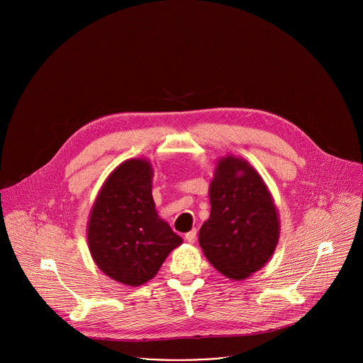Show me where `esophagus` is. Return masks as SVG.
<instances>
[{"label":"esophagus","mask_w":363,"mask_h":363,"mask_svg":"<svg viewBox=\"0 0 363 363\" xmlns=\"http://www.w3.org/2000/svg\"><path fill=\"white\" fill-rule=\"evenodd\" d=\"M185 240L189 242V244H194L195 240H196V230H191L189 233L185 234Z\"/></svg>","instance_id":"1"}]
</instances>
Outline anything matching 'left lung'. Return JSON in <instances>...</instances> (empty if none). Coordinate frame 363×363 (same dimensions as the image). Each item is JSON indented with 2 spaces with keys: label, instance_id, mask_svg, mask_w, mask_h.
Instances as JSON below:
<instances>
[{
  "label": "left lung",
  "instance_id": "obj_1",
  "mask_svg": "<svg viewBox=\"0 0 363 363\" xmlns=\"http://www.w3.org/2000/svg\"><path fill=\"white\" fill-rule=\"evenodd\" d=\"M211 213L199 230L203 255L221 274L244 280L270 260L280 237L274 199L254 167L227 155L217 161Z\"/></svg>",
  "mask_w": 363,
  "mask_h": 363
}]
</instances>
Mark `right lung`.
<instances>
[{
  "mask_svg": "<svg viewBox=\"0 0 363 363\" xmlns=\"http://www.w3.org/2000/svg\"><path fill=\"white\" fill-rule=\"evenodd\" d=\"M152 178L149 160L122 162L103 182L87 221L93 262L106 276L130 287L157 276L168 254L182 244L155 210Z\"/></svg>",
  "mask_w": 363,
  "mask_h": 363,
  "instance_id": "obj_1",
  "label": "right lung"
}]
</instances>
